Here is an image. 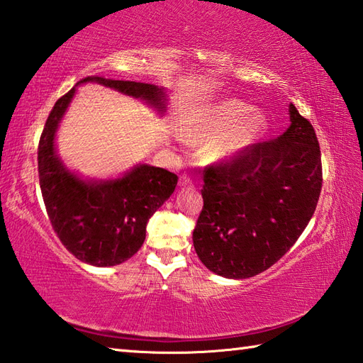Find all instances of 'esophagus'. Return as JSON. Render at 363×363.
<instances>
[{
  "label": "esophagus",
  "instance_id": "esophagus-1",
  "mask_svg": "<svg viewBox=\"0 0 363 363\" xmlns=\"http://www.w3.org/2000/svg\"><path fill=\"white\" fill-rule=\"evenodd\" d=\"M179 184H180V188L191 186V180H189V177H186V175H182V177H180V180H179Z\"/></svg>",
  "mask_w": 363,
  "mask_h": 363
}]
</instances>
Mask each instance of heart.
Instances as JSON below:
<instances>
[{
    "instance_id": "heart-1",
    "label": "heart",
    "mask_w": 363,
    "mask_h": 363,
    "mask_svg": "<svg viewBox=\"0 0 363 363\" xmlns=\"http://www.w3.org/2000/svg\"><path fill=\"white\" fill-rule=\"evenodd\" d=\"M269 131V118L259 108L235 99H224L196 111L182 126L179 140L205 142L203 156L225 162L255 147Z\"/></svg>"
}]
</instances>
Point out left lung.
I'll use <instances>...</instances> for the list:
<instances>
[{
	"label": "left lung",
	"instance_id": "left-lung-1",
	"mask_svg": "<svg viewBox=\"0 0 363 363\" xmlns=\"http://www.w3.org/2000/svg\"><path fill=\"white\" fill-rule=\"evenodd\" d=\"M275 140L205 169L197 256L216 275L251 278L279 261L316 210L323 166L316 133L294 104Z\"/></svg>",
	"mask_w": 363,
	"mask_h": 363
}]
</instances>
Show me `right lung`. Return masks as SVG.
<instances>
[{"label": "right lung", "mask_w": 363, "mask_h": 363, "mask_svg": "<svg viewBox=\"0 0 363 363\" xmlns=\"http://www.w3.org/2000/svg\"><path fill=\"white\" fill-rule=\"evenodd\" d=\"M88 82L145 102L161 117L166 112L167 94L156 85L93 75L80 80L55 102L40 135L39 184L53 230L79 261L112 267L128 261L140 250L148 220L172 196L179 177L139 162L115 179L96 180L84 179L66 166L57 152V131L77 86Z\"/></svg>", "instance_id": "add662e5"}]
</instances>
